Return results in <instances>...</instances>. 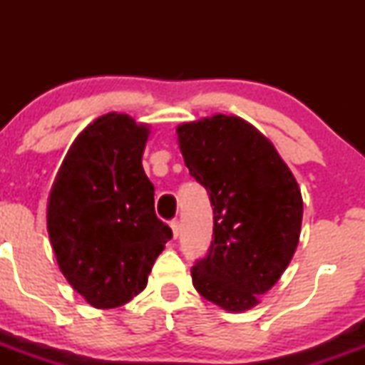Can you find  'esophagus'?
Returning a JSON list of instances; mask_svg holds the SVG:
<instances>
[{"mask_svg": "<svg viewBox=\"0 0 365 365\" xmlns=\"http://www.w3.org/2000/svg\"><path fill=\"white\" fill-rule=\"evenodd\" d=\"M170 226H171V230H173V237L177 238L178 237V232H180V221L178 220H173L170 223Z\"/></svg>", "mask_w": 365, "mask_h": 365, "instance_id": "obj_1", "label": "esophagus"}]
</instances>
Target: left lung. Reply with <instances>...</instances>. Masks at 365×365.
<instances>
[{
	"label": "left lung",
	"mask_w": 365,
	"mask_h": 365,
	"mask_svg": "<svg viewBox=\"0 0 365 365\" xmlns=\"http://www.w3.org/2000/svg\"><path fill=\"white\" fill-rule=\"evenodd\" d=\"M177 133L215 215L211 247L192 267V283L209 302L247 311L295 254L304 212L299 183L274 145L238 116L215 115L180 125Z\"/></svg>",
	"instance_id": "left-lung-1"
}]
</instances>
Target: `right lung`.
I'll return each mask as SVG.
<instances>
[{
	"mask_svg": "<svg viewBox=\"0 0 365 365\" xmlns=\"http://www.w3.org/2000/svg\"><path fill=\"white\" fill-rule=\"evenodd\" d=\"M149 128L108 113L66 154L48 202V233L61 273L91 305L127 304L148 276L171 228L154 212L142 168Z\"/></svg>",
	"mask_w": 365,
	"mask_h": 365,
	"instance_id": "add662e5",
	"label": "right lung"
}]
</instances>
